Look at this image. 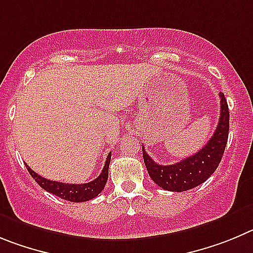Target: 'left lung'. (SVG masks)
Here are the masks:
<instances>
[{"label":"left lung","instance_id":"left-lung-1","mask_svg":"<svg viewBox=\"0 0 253 253\" xmlns=\"http://www.w3.org/2000/svg\"><path fill=\"white\" fill-rule=\"evenodd\" d=\"M219 97L220 116L215 132L206 146L194 155L172 165H159L158 163H154L142 147L147 172L160 188L169 192H185L204 183L215 171L224 154L229 131L228 104L222 92L219 93Z\"/></svg>","mask_w":253,"mask_h":253}]
</instances>
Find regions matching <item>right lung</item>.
<instances>
[{"label":"right lung","instance_id":"obj_1","mask_svg":"<svg viewBox=\"0 0 253 253\" xmlns=\"http://www.w3.org/2000/svg\"><path fill=\"white\" fill-rule=\"evenodd\" d=\"M111 163V154L107 156L106 164L103 166L101 175L98 177H95L93 181L85 184H65L60 183V181H53L49 179L40 176L38 172L34 171L26 165L27 171L30 172L31 176L35 179L36 183L42 186L44 190L51 193V194L56 195V197L61 198V199L69 200V202H74V203H79V202H87V200L95 198L99 193L104 189V185L108 179V168H110Z\"/></svg>","mask_w":253,"mask_h":253}]
</instances>
